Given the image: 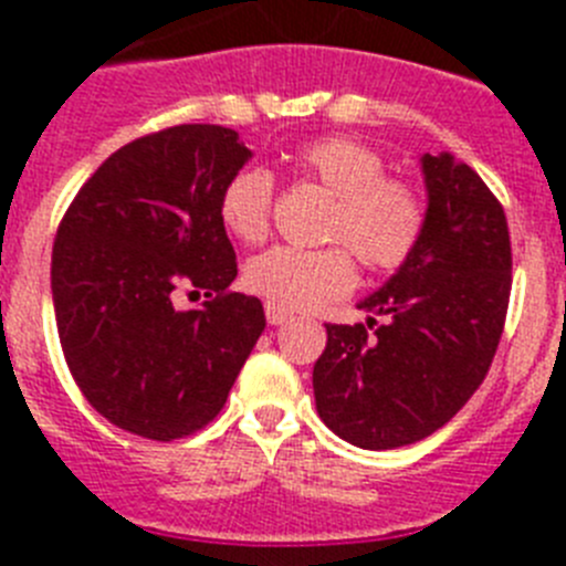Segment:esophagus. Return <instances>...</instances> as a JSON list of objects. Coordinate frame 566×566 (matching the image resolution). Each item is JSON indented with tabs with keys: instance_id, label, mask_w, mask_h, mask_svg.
Returning <instances> with one entry per match:
<instances>
[{
	"instance_id": "1",
	"label": "esophagus",
	"mask_w": 566,
	"mask_h": 566,
	"mask_svg": "<svg viewBox=\"0 0 566 566\" xmlns=\"http://www.w3.org/2000/svg\"><path fill=\"white\" fill-rule=\"evenodd\" d=\"M266 319H269V326H283V323H292V312L266 303Z\"/></svg>"
}]
</instances>
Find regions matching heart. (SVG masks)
Wrapping results in <instances>:
<instances>
[{
    "instance_id": "obj_1",
    "label": "heart",
    "mask_w": 566,
    "mask_h": 566,
    "mask_svg": "<svg viewBox=\"0 0 566 566\" xmlns=\"http://www.w3.org/2000/svg\"><path fill=\"white\" fill-rule=\"evenodd\" d=\"M294 167L334 195L326 238L339 243L274 247L254 254L243 269L249 292L286 312L314 308L352 289L349 248L368 272H391L411 258L424 229L422 198L408 181L385 175L377 149L348 135H328L303 144L294 153ZM272 175L260 167L240 169L218 203L223 227L243 243H263L272 227Z\"/></svg>"
}]
</instances>
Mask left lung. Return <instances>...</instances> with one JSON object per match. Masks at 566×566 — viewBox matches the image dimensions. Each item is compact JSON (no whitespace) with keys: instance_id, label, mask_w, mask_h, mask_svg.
Returning <instances> with one entry per match:
<instances>
[{"instance_id":"1","label":"left lung","mask_w":566,"mask_h":566,"mask_svg":"<svg viewBox=\"0 0 566 566\" xmlns=\"http://www.w3.org/2000/svg\"><path fill=\"white\" fill-rule=\"evenodd\" d=\"M422 175L417 249L359 300L365 323H328L314 363L319 419L365 451L413 444L451 422L482 385L507 317L513 254L502 203L451 153H424Z\"/></svg>"}]
</instances>
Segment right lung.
Masks as SVG:
<instances>
[{
	"instance_id": "1",
	"label": "right lung",
	"mask_w": 566,
	"mask_h": 566,
	"mask_svg": "<svg viewBox=\"0 0 566 566\" xmlns=\"http://www.w3.org/2000/svg\"><path fill=\"white\" fill-rule=\"evenodd\" d=\"M249 158L218 124L144 135L90 175L59 223L50 289L64 359L122 431L155 442L201 431L266 328L258 297L229 292L238 260L218 209ZM178 291L210 300L178 310Z\"/></svg>"
}]
</instances>
